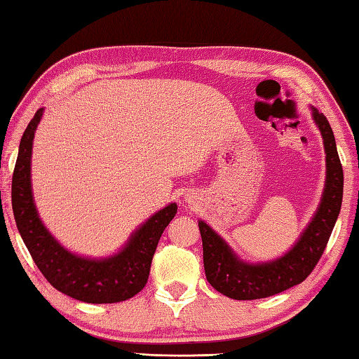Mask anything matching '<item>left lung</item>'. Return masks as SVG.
Segmentation results:
<instances>
[{"label": "left lung", "instance_id": "obj_1", "mask_svg": "<svg viewBox=\"0 0 359 359\" xmlns=\"http://www.w3.org/2000/svg\"><path fill=\"white\" fill-rule=\"evenodd\" d=\"M310 110L323 137L326 180L316 212L287 252L269 262H246L206 222L198 220L206 278L215 291L226 297L254 300L286 291L310 275L324 252L342 206L344 170L329 121L318 108L310 107Z\"/></svg>", "mask_w": 359, "mask_h": 359}]
</instances>
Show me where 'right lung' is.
<instances>
[{
    "instance_id": "obj_1",
    "label": "right lung",
    "mask_w": 359,
    "mask_h": 359,
    "mask_svg": "<svg viewBox=\"0 0 359 359\" xmlns=\"http://www.w3.org/2000/svg\"><path fill=\"white\" fill-rule=\"evenodd\" d=\"M44 108H39L20 139L13 175V210L22 240L39 271L57 291L86 304H115L134 297L145 287L153 254L177 204L169 203L135 229L118 252L86 257L55 240L39 217L32 189L33 139Z\"/></svg>"
}]
</instances>
